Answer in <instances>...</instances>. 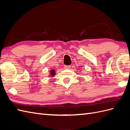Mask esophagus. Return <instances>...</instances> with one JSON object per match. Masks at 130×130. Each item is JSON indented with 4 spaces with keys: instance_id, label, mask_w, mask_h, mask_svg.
<instances>
[{
    "instance_id": "1",
    "label": "esophagus",
    "mask_w": 130,
    "mask_h": 130,
    "mask_svg": "<svg viewBox=\"0 0 130 130\" xmlns=\"http://www.w3.org/2000/svg\"><path fill=\"white\" fill-rule=\"evenodd\" d=\"M71 66H64V69H70Z\"/></svg>"
}]
</instances>
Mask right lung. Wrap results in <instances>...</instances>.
Here are the masks:
<instances>
[{
    "label": "right lung",
    "instance_id": "add662e5",
    "mask_svg": "<svg viewBox=\"0 0 130 130\" xmlns=\"http://www.w3.org/2000/svg\"><path fill=\"white\" fill-rule=\"evenodd\" d=\"M55 73H55V71L54 70V69H52V70L50 71V74H51V75H52V76L55 75Z\"/></svg>",
    "mask_w": 130,
    "mask_h": 130
}]
</instances>
